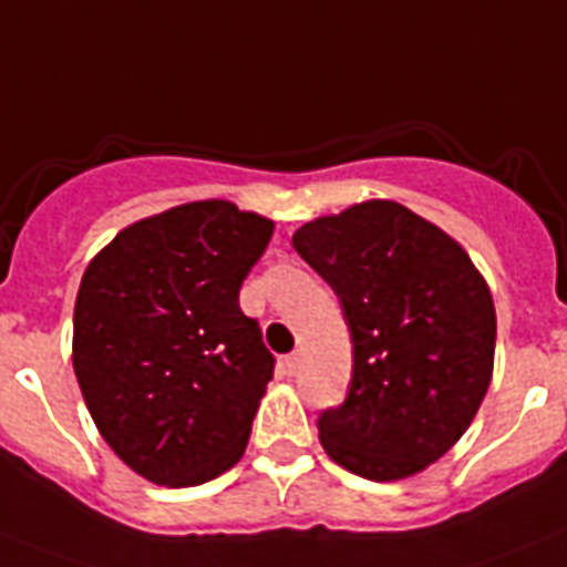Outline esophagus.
Instances as JSON below:
<instances>
[{"instance_id":"esophagus-1","label":"esophagus","mask_w":567,"mask_h":567,"mask_svg":"<svg viewBox=\"0 0 567 567\" xmlns=\"http://www.w3.org/2000/svg\"><path fill=\"white\" fill-rule=\"evenodd\" d=\"M299 365H302V353L299 351H293L285 357V373H290V377H293V373L299 371Z\"/></svg>"}]
</instances>
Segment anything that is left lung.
<instances>
[{
    "mask_svg": "<svg viewBox=\"0 0 567 567\" xmlns=\"http://www.w3.org/2000/svg\"><path fill=\"white\" fill-rule=\"evenodd\" d=\"M293 248L333 288L353 342L348 396L319 413L324 454L373 482L420 474L488 393V285L456 239L391 199L319 216Z\"/></svg>",
    "mask_w": 567,
    "mask_h": 567,
    "instance_id": "8db88e82",
    "label": "left lung"
}]
</instances>
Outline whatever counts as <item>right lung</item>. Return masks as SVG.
Returning <instances> with one entry per match:
<instances>
[{"label": "right lung", "mask_w": 567, "mask_h": 567, "mask_svg": "<svg viewBox=\"0 0 567 567\" xmlns=\"http://www.w3.org/2000/svg\"><path fill=\"white\" fill-rule=\"evenodd\" d=\"M274 223L188 202L113 236L73 308V371L113 454L145 480L202 485L243 460L274 353L239 288Z\"/></svg>", "instance_id": "right-lung-1"}]
</instances>
